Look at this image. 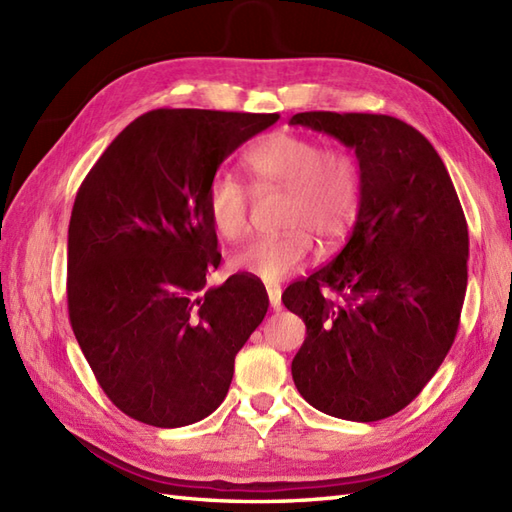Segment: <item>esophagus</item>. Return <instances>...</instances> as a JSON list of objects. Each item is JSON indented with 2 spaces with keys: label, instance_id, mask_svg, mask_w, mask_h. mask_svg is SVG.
I'll list each match as a JSON object with an SVG mask.
<instances>
[{
  "label": "esophagus",
  "instance_id": "esophagus-1",
  "mask_svg": "<svg viewBox=\"0 0 512 512\" xmlns=\"http://www.w3.org/2000/svg\"><path fill=\"white\" fill-rule=\"evenodd\" d=\"M266 292H268L270 308L279 310V306H281V288H279L277 284H268V286H266Z\"/></svg>",
  "mask_w": 512,
  "mask_h": 512
}]
</instances>
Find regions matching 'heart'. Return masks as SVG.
<instances>
[{
	"label": "heart",
	"mask_w": 512,
	"mask_h": 512,
	"mask_svg": "<svg viewBox=\"0 0 512 512\" xmlns=\"http://www.w3.org/2000/svg\"><path fill=\"white\" fill-rule=\"evenodd\" d=\"M244 165L257 191H284L281 226L286 233L257 237L231 255V266L277 284L306 262L312 237H341L354 222L361 200L356 162L325 151L317 140L297 134H273L248 151ZM206 215L226 242L248 231V193L231 173L217 176L206 193Z\"/></svg>",
	"instance_id": "b5f03b06"
}]
</instances>
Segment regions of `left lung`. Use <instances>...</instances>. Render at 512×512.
<instances>
[{"label": "left lung", "mask_w": 512, "mask_h": 512, "mask_svg": "<svg viewBox=\"0 0 512 512\" xmlns=\"http://www.w3.org/2000/svg\"><path fill=\"white\" fill-rule=\"evenodd\" d=\"M290 125L354 149L361 178L341 253L281 295L308 334L292 380L328 416L383 420L420 394L458 332L469 259L458 193L429 140L394 116L301 112Z\"/></svg>", "instance_id": "8db88e82"}]
</instances>
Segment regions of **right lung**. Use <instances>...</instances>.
I'll list each match as a JSON object with an SVG mask.
<instances>
[{
	"label": "right lung",
	"mask_w": 512,
	"mask_h": 512,
	"mask_svg": "<svg viewBox=\"0 0 512 512\" xmlns=\"http://www.w3.org/2000/svg\"><path fill=\"white\" fill-rule=\"evenodd\" d=\"M279 114L154 110L118 134L85 176L68 228V312L99 385L160 429L209 416L235 356L264 321L259 279L220 266L206 193L222 162Z\"/></svg>",
	"instance_id": "add662e5"
}]
</instances>
